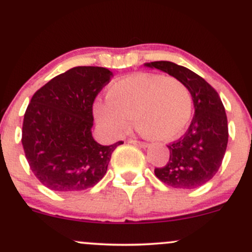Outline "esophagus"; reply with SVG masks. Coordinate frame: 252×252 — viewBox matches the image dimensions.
<instances>
[{
	"label": "esophagus",
	"instance_id": "34e87169",
	"mask_svg": "<svg viewBox=\"0 0 252 252\" xmlns=\"http://www.w3.org/2000/svg\"><path fill=\"white\" fill-rule=\"evenodd\" d=\"M129 142H130V144H133V145H136V146H139V147H142V148L148 147V144H146V142L136 141V140H129Z\"/></svg>",
	"mask_w": 252,
	"mask_h": 252
}]
</instances>
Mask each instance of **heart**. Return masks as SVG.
Instances as JSON below:
<instances>
[{
  "mask_svg": "<svg viewBox=\"0 0 252 252\" xmlns=\"http://www.w3.org/2000/svg\"><path fill=\"white\" fill-rule=\"evenodd\" d=\"M192 96L180 79L157 73H135L115 82L107 101L94 105L100 128L117 137L130 126V118L141 134L168 141L180 136L192 116Z\"/></svg>",
  "mask_w": 252,
  "mask_h": 252,
  "instance_id": "b5f03b06",
  "label": "heart"
}]
</instances>
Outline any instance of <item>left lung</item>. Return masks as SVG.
<instances>
[{"label":"left lung","mask_w":252,"mask_h":252,"mask_svg":"<svg viewBox=\"0 0 252 252\" xmlns=\"http://www.w3.org/2000/svg\"><path fill=\"white\" fill-rule=\"evenodd\" d=\"M180 79L189 88L194 105V116L186 134L169 145V161L155 174L174 189H193L210 181L222 164L228 142V126L219 94L205 79L189 68L171 62L146 63Z\"/></svg>","instance_id":"left-lung-1"}]
</instances>
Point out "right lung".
Masks as SVG:
<instances>
[{
	"mask_svg": "<svg viewBox=\"0 0 252 252\" xmlns=\"http://www.w3.org/2000/svg\"><path fill=\"white\" fill-rule=\"evenodd\" d=\"M113 73L77 66L50 79L33 94L23 123L24 152L47 189L77 192L94 187L122 141L102 146L92 135L93 102Z\"/></svg>",
	"mask_w": 252,
	"mask_h": 252,
	"instance_id": "right-lung-1",
	"label": "right lung"
}]
</instances>
